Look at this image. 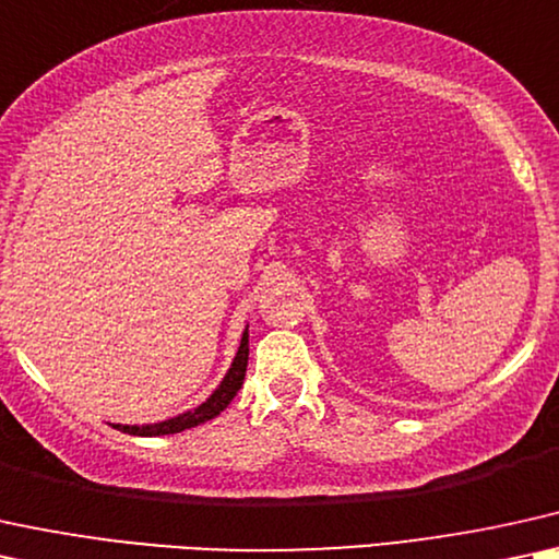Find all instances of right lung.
<instances>
[{
	"instance_id": "add662e5",
	"label": "right lung",
	"mask_w": 559,
	"mask_h": 559,
	"mask_svg": "<svg viewBox=\"0 0 559 559\" xmlns=\"http://www.w3.org/2000/svg\"><path fill=\"white\" fill-rule=\"evenodd\" d=\"M250 332H242V341H239V350L235 356V361H231L227 377L222 379V384L216 386L214 392H211V397L203 402V405H198L193 409H188V413L182 415H175V418L169 420H162V423H146V426H121V423H112V428L123 430V433L129 436H169V433H180V430L186 428H195L201 426V423H206L211 418H216L222 409H227V405L231 400H235V394L242 390V381H245V371H247V356H250Z\"/></svg>"
}]
</instances>
